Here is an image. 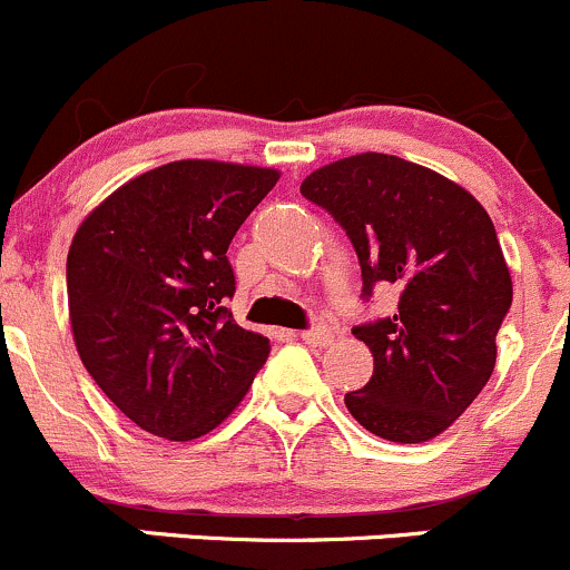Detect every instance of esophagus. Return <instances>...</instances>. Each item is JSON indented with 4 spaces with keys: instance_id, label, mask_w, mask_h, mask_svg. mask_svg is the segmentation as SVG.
<instances>
[{
    "instance_id": "obj_1",
    "label": "esophagus",
    "mask_w": 570,
    "mask_h": 570,
    "mask_svg": "<svg viewBox=\"0 0 570 570\" xmlns=\"http://www.w3.org/2000/svg\"><path fill=\"white\" fill-rule=\"evenodd\" d=\"M298 337H302L307 345H318V348H324V345L332 343V332H328V328H324V326L307 328V332H302Z\"/></svg>"
}]
</instances>
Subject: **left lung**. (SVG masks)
Wrapping results in <instances>:
<instances>
[{
    "label": "left lung",
    "instance_id": "obj_1",
    "mask_svg": "<svg viewBox=\"0 0 570 570\" xmlns=\"http://www.w3.org/2000/svg\"><path fill=\"white\" fill-rule=\"evenodd\" d=\"M354 244L362 293H401L390 318L354 326L373 375L345 395L362 428L397 444L448 431L494 373L497 332L513 302L494 222L463 186L386 154H356L304 178Z\"/></svg>",
    "mask_w": 570,
    "mask_h": 570
}]
</instances>
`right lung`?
Here are the masks:
<instances>
[{"instance_id": "obj_1", "label": "right lung", "mask_w": 570, "mask_h": 570, "mask_svg": "<svg viewBox=\"0 0 570 570\" xmlns=\"http://www.w3.org/2000/svg\"><path fill=\"white\" fill-rule=\"evenodd\" d=\"M279 173L184 158L137 175L85 216L68 249L73 343L104 395L169 442L233 414L272 343L233 321L227 246Z\"/></svg>"}]
</instances>
